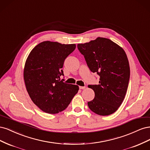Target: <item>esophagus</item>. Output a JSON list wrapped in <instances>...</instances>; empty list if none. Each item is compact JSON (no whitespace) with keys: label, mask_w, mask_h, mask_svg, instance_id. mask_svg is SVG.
<instances>
[{"label":"esophagus","mask_w":150,"mask_h":150,"mask_svg":"<svg viewBox=\"0 0 150 150\" xmlns=\"http://www.w3.org/2000/svg\"><path fill=\"white\" fill-rule=\"evenodd\" d=\"M86 88V86H79L80 89H84Z\"/></svg>","instance_id":"obj_1"}]
</instances>
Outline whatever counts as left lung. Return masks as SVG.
I'll list each match as a JSON object with an SVG mask.
<instances>
[{"mask_svg": "<svg viewBox=\"0 0 150 150\" xmlns=\"http://www.w3.org/2000/svg\"><path fill=\"white\" fill-rule=\"evenodd\" d=\"M78 48L90 70L100 77L99 84L88 86L95 93L94 99L88 103L89 109L98 115L112 114L123 101L128 87L130 68L125 51L104 38L78 44Z\"/></svg>", "mask_w": 150, "mask_h": 150, "instance_id": "1", "label": "left lung"}]
</instances>
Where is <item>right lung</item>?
Listing matches in <instances>:
<instances>
[{
    "mask_svg": "<svg viewBox=\"0 0 150 150\" xmlns=\"http://www.w3.org/2000/svg\"><path fill=\"white\" fill-rule=\"evenodd\" d=\"M75 44H62L47 40L29 53L24 68V79L31 100L42 111L56 114L64 110L78 92L79 86L61 81L65 59Z\"/></svg>",
    "mask_w": 150,
    "mask_h": 150,
    "instance_id": "1",
    "label": "right lung"
}]
</instances>
